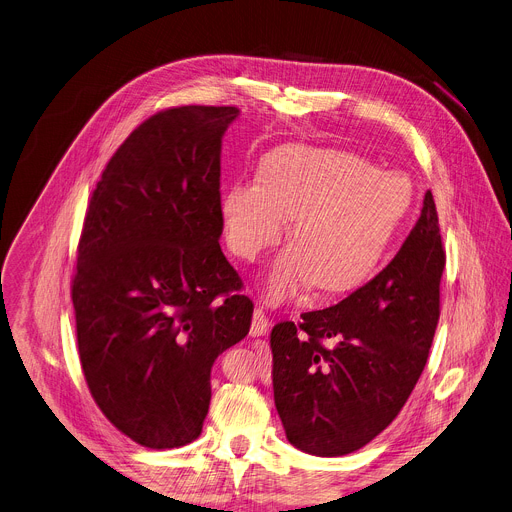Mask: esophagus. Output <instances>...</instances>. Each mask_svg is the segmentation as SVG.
<instances>
[{"label":"esophagus","mask_w":512,"mask_h":512,"mask_svg":"<svg viewBox=\"0 0 512 512\" xmlns=\"http://www.w3.org/2000/svg\"><path fill=\"white\" fill-rule=\"evenodd\" d=\"M269 331V320L265 316V312L261 308H255L253 312V322H251V329L249 335L251 337H263Z\"/></svg>","instance_id":"obj_1"}]
</instances>
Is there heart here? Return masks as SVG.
I'll return each instance as SVG.
<instances>
[{"instance_id":"obj_1","label":"heart","mask_w":512,"mask_h":512,"mask_svg":"<svg viewBox=\"0 0 512 512\" xmlns=\"http://www.w3.org/2000/svg\"><path fill=\"white\" fill-rule=\"evenodd\" d=\"M412 206V183L398 171L374 169L357 155L290 145L269 153L257 181H237L220 202L228 249L253 261L292 241L273 263L265 294L292 300L310 284L322 294H349L382 265Z\"/></svg>"}]
</instances>
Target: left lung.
Returning a JSON list of instances; mask_svg holds the SVG:
<instances>
[{
  "mask_svg": "<svg viewBox=\"0 0 512 512\" xmlns=\"http://www.w3.org/2000/svg\"><path fill=\"white\" fill-rule=\"evenodd\" d=\"M445 269L433 194L396 257L339 304L271 331L273 400L288 441L347 455L402 410L427 365Z\"/></svg>",
  "mask_w": 512,
  "mask_h": 512,
  "instance_id": "8db88e82",
  "label": "left lung"
}]
</instances>
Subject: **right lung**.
<instances>
[{
    "label": "right lung",
    "instance_id": "1",
    "mask_svg": "<svg viewBox=\"0 0 512 512\" xmlns=\"http://www.w3.org/2000/svg\"><path fill=\"white\" fill-rule=\"evenodd\" d=\"M232 106L145 120L91 194L71 298L87 388L143 447L200 437L216 357L247 337L253 302L222 249L220 149Z\"/></svg>",
    "mask_w": 512,
    "mask_h": 512
}]
</instances>
